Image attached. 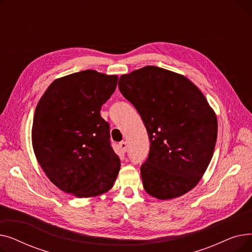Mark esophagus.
<instances>
[{
    "instance_id": "34e87169",
    "label": "esophagus",
    "mask_w": 252,
    "mask_h": 252,
    "mask_svg": "<svg viewBox=\"0 0 252 252\" xmlns=\"http://www.w3.org/2000/svg\"><path fill=\"white\" fill-rule=\"evenodd\" d=\"M119 147H121V149H122V151H123V152H126V149H127L126 142L123 141V142L119 143Z\"/></svg>"
}]
</instances>
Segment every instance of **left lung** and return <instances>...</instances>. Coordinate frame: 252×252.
<instances>
[{"label":"left lung","instance_id":"8db88e82","mask_svg":"<svg viewBox=\"0 0 252 252\" xmlns=\"http://www.w3.org/2000/svg\"><path fill=\"white\" fill-rule=\"evenodd\" d=\"M123 96L135 106L150 140L141 165L145 191L173 199L199 183L213 158L218 119L201 91L182 74L157 66L123 74Z\"/></svg>","mask_w":252,"mask_h":252}]
</instances>
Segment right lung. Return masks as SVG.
I'll return each mask as SVG.
<instances>
[{"label": "right lung", "instance_id": "right-lung-1", "mask_svg": "<svg viewBox=\"0 0 252 252\" xmlns=\"http://www.w3.org/2000/svg\"><path fill=\"white\" fill-rule=\"evenodd\" d=\"M117 75L84 70L55 79L39 99L32 123V147L50 181L79 198L109 191L121 169L110 145L102 105Z\"/></svg>", "mask_w": 252, "mask_h": 252}]
</instances>
